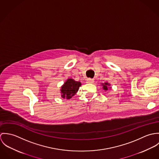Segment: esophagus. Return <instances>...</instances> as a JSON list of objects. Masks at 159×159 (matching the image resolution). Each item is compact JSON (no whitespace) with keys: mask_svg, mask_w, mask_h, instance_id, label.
<instances>
[{"mask_svg":"<svg viewBox=\"0 0 159 159\" xmlns=\"http://www.w3.org/2000/svg\"><path fill=\"white\" fill-rule=\"evenodd\" d=\"M94 82V80L93 79H91V78H88L87 80V83H93Z\"/></svg>","mask_w":159,"mask_h":159,"instance_id":"34e87169","label":"esophagus"}]
</instances>
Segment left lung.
I'll return each mask as SVG.
<instances>
[{"mask_svg":"<svg viewBox=\"0 0 159 159\" xmlns=\"http://www.w3.org/2000/svg\"><path fill=\"white\" fill-rule=\"evenodd\" d=\"M102 85H103V89L105 90V91H107L108 90V86L110 85V84H108V83H105L104 84H102Z\"/></svg>","mask_w":159,"mask_h":159,"instance_id":"1","label":"left lung"}]
</instances>
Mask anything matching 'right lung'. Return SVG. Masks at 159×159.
<instances>
[{
	"label": "right lung",
	"mask_w": 159,
	"mask_h": 159,
	"mask_svg": "<svg viewBox=\"0 0 159 159\" xmlns=\"http://www.w3.org/2000/svg\"><path fill=\"white\" fill-rule=\"evenodd\" d=\"M81 85L80 82L76 81L73 79H68L61 88L62 97L67 99L71 98L78 91Z\"/></svg>",
	"instance_id": "add662e5"
}]
</instances>
